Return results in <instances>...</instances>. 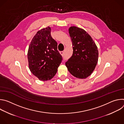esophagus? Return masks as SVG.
Returning a JSON list of instances; mask_svg holds the SVG:
<instances>
[{
	"instance_id": "esophagus-1",
	"label": "esophagus",
	"mask_w": 124,
	"mask_h": 124,
	"mask_svg": "<svg viewBox=\"0 0 124 124\" xmlns=\"http://www.w3.org/2000/svg\"><path fill=\"white\" fill-rule=\"evenodd\" d=\"M60 54L62 56H63V55H64V52H63V51H60Z\"/></svg>"
}]
</instances>
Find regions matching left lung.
Here are the masks:
<instances>
[{
    "label": "left lung",
    "instance_id": "8db88e82",
    "mask_svg": "<svg viewBox=\"0 0 124 124\" xmlns=\"http://www.w3.org/2000/svg\"><path fill=\"white\" fill-rule=\"evenodd\" d=\"M69 33L73 53L65 65L73 76L86 78L91 75L98 63V47L90 35L84 29L73 26L69 28Z\"/></svg>",
    "mask_w": 124,
    "mask_h": 124
}]
</instances>
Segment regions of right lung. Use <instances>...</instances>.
<instances>
[{
	"instance_id": "right-lung-1",
	"label": "right lung",
	"mask_w": 124,
	"mask_h": 124,
	"mask_svg": "<svg viewBox=\"0 0 124 124\" xmlns=\"http://www.w3.org/2000/svg\"><path fill=\"white\" fill-rule=\"evenodd\" d=\"M50 33L49 26L39 30L32 39L27 52L30 72L41 81L54 78L62 60L57 43Z\"/></svg>"
}]
</instances>
